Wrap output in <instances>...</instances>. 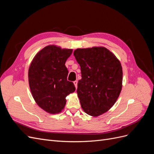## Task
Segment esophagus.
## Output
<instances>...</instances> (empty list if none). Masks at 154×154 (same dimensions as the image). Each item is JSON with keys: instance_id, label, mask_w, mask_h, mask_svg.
Here are the masks:
<instances>
[{"instance_id": "1", "label": "esophagus", "mask_w": 154, "mask_h": 154, "mask_svg": "<svg viewBox=\"0 0 154 154\" xmlns=\"http://www.w3.org/2000/svg\"><path fill=\"white\" fill-rule=\"evenodd\" d=\"M73 83H74V86H75L76 88H77V87H78V82L77 81H74Z\"/></svg>"}]
</instances>
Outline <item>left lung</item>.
<instances>
[{
  "label": "left lung",
  "instance_id": "8db88e82",
  "mask_svg": "<svg viewBox=\"0 0 154 154\" xmlns=\"http://www.w3.org/2000/svg\"><path fill=\"white\" fill-rule=\"evenodd\" d=\"M74 55L81 67L77 93L82 108L97 117L106 112L118 98L122 88V64L104 47L76 49Z\"/></svg>",
  "mask_w": 154,
  "mask_h": 154
}]
</instances>
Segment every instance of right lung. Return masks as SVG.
Returning a JSON list of instances; mask_svg holds the SVG:
<instances>
[{
  "instance_id": "obj_1",
  "label": "right lung",
  "mask_w": 154,
  "mask_h": 154,
  "mask_svg": "<svg viewBox=\"0 0 154 154\" xmlns=\"http://www.w3.org/2000/svg\"><path fill=\"white\" fill-rule=\"evenodd\" d=\"M72 49L49 45L41 49L32 59L28 71L29 88L32 97L41 109L49 114L63 110L66 97L75 91L73 83L67 80L65 63Z\"/></svg>"
}]
</instances>
